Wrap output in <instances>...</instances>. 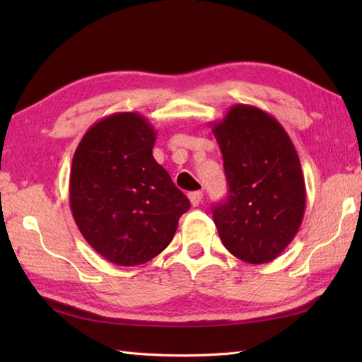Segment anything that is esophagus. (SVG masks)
<instances>
[{
    "instance_id": "34e87169",
    "label": "esophagus",
    "mask_w": 362,
    "mask_h": 362,
    "mask_svg": "<svg viewBox=\"0 0 362 362\" xmlns=\"http://www.w3.org/2000/svg\"><path fill=\"white\" fill-rule=\"evenodd\" d=\"M202 197H204L202 191H193V193L188 194L189 202H191V205H193V206H197L199 204H201L202 202Z\"/></svg>"
}]
</instances>
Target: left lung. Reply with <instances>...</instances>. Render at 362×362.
Instances as JSON below:
<instances>
[{
  "mask_svg": "<svg viewBox=\"0 0 362 362\" xmlns=\"http://www.w3.org/2000/svg\"><path fill=\"white\" fill-rule=\"evenodd\" d=\"M228 196L213 206L226 249L250 264H264L288 247L303 221L306 188L297 151L272 115L236 104L213 122Z\"/></svg>",
  "mask_w": 362,
  "mask_h": 362,
  "instance_id": "8db88e82",
  "label": "left lung"
}]
</instances>
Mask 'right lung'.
<instances>
[{
	"label": "right lung",
	"instance_id": "1",
	"mask_svg": "<svg viewBox=\"0 0 362 362\" xmlns=\"http://www.w3.org/2000/svg\"><path fill=\"white\" fill-rule=\"evenodd\" d=\"M157 134L143 115L118 112L91 126L76 148L70 206L99 255L138 266L163 252L188 197L152 156Z\"/></svg>",
	"mask_w": 362,
	"mask_h": 362
}]
</instances>
